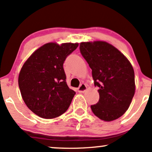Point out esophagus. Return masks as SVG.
Returning <instances> with one entry per match:
<instances>
[{
	"mask_svg": "<svg viewBox=\"0 0 152 152\" xmlns=\"http://www.w3.org/2000/svg\"><path fill=\"white\" fill-rule=\"evenodd\" d=\"M87 89V86L85 84H81L79 86V87L78 88V91L81 93H84L86 90Z\"/></svg>",
	"mask_w": 152,
	"mask_h": 152,
	"instance_id": "esophagus-1",
	"label": "esophagus"
}]
</instances>
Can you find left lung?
Instances as JSON below:
<instances>
[{
	"mask_svg": "<svg viewBox=\"0 0 152 152\" xmlns=\"http://www.w3.org/2000/svg\"><path fill=\"white\" fill-rule=\"evenodd\" d=\"M80 52L92 70L99 102L91 105L99 119L112 121L126 113L135 94L134 71L126 56L106 42H81Z\"/></svg>",
	"mask_w": 152,
	"mask_h": 152,
	"instance_id": "8db88e82",
	"label": "left lung"
}]
</instances>
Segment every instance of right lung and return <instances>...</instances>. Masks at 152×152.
<instances>
[{"instance_id": "right-lung-1", "label": "right lung", "mask_w": 152, "mask_h": 152, "mask_svg": "<svg viewBox=\"0 0 152 152\" xmlns=\"http://www.w3.org/2000/svg\"><path fill=\"white\" fill-rule=\"evenodd\" d=\"M78 43H47L34 51L19 75L21 96L28 108L46 119L63 114L76 92L69 89L63 63Z\"/></svg>"}]
</instances>
